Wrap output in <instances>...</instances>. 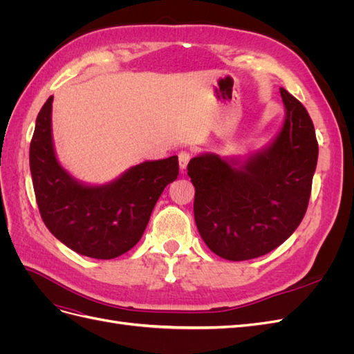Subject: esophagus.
Segmentation results:
<instances>
[{"mask_svg": "<svg viewBox=\"0 0 354 354\" xmlns=\"http://www.w3.org/2000/svg\"><path fill=\"white\" fill-rule=\"evenodd\" d=\"M189 160H190V153L189 152L183 151V152L178 153V167L181 169V173H183V171L187 168Z\"/></svg>", "mask_w": 354, "mask_h": 354, "instance_id": "obj_1", "label": "esophagus"}]
</instances>
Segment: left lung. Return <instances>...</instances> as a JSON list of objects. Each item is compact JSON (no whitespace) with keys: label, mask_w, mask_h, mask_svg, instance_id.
<instances>
[{"label":"left lung","mask_w":354,"mask_h":354,"mask_svg":"<svg viewBox=\"0 0 354 354\" xmlns=\"http://www.w3.org/2000/svg\"><path fill=\"white\" fill-rule=\"evenodd\" d=\"M281 130L246 156L201 153L187 174L195 186V223L208 248L243 261L282 245L301 223L317 164V140L304 106L281 88Z\"/></svg>","instance_id":"left-lung-1"}]
</instances>
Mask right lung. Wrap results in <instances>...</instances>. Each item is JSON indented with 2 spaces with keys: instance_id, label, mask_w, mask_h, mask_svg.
I'll list each match as a JSON object with an SVG mask.
<instances>
[{
  "instance_id": "1",
  "label": "right lung",
  "mask_w": 354,
  "mask_h": 354,
  "mask_svg": "<svg viewBox=\"0 0 354 354\" xmlns=\"http://www.w3.org/2000/svg\"><path fill=\"white\" fill-rule=\"evenodd\" d=\"M51 111L53 95L37 116L29 149L42 221L72 251L97 260L116 259L143 236L160 194L178 176V159L145 160L109 183L87 185L59 162Z\"/></svg>"
}]
</instances>
